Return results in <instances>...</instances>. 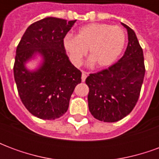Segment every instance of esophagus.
<instances>
[{"instance_id": "obj_1", "label": "esophagus", "mask_w": 159, "mask_h": 159, "mask_svg": "<svg viewBox=\"0 0 159 159\" xmlns=\"http://www.w3.org/2000/svg\"><path fill=\"white\" fill-rule=\"evenodd\" d=\"M87 74H88V73L85 72V71H83V72H82V81H83V82H85V80H86L87 78Z\"/></svg>"}]
</instances>
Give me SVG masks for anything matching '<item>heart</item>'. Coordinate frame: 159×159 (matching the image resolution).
I'll use <instances>...</instances> for the list:
<instances>
[{
    "instance_id": "1",
    "label": "heart",
    "mask_w": 159,
    "mask_h": 159,
    "mask_svg": "<svg viewBox=\"0 0 159 159\" xmlns=\"http://www.w3.org/2000/svg\"><path fill=\"white\" fill-rule=\"evenodd\" d=\"M126 36L120 26L93 23L81 27L76 36L66 35L63 47L75 66H79L86 55H90L88 64L104 68L112 65L125 45Z\"/></svg>"
}]
</instances>
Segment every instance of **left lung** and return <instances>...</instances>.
<instances>
[{
	"mask_svg": "<svg viewBox=\"0 0 159 159\" xmlns=\"http://www.w3.org/2000/svg\"><path fill=\"white\" fill-rule=\"evenodd\" d=\"M128 31V46L123 57L100 72L90 74L89 108L96 119L114 123L132 111L140 96L145 76L143 51L130 27L121 23Z\"/></svg>",
	"mask_w": 159,
	"mask_h": 159,
	"instance_id": "1",
	"label": "left lung"
}]
</instances>
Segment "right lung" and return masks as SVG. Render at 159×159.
<instances>
[{"instance_id":"1","label":"right lung","mask_w":159,"mask_h":159,"mask_svg":"<svg viewBox=\"0 0 159 159\" xmlns=\"http://www.w3.org/2000/svg\"><path fill=\"white\" fill-rule=\"evenodd\" d=\"M76 20L47 17L27 28L17 47L13 66L20 99L30 113L44 120L66 113L82 72L69 60L63 39ZM37 61L30 69L27 64Z\"/></svg>"}]
</instances>
